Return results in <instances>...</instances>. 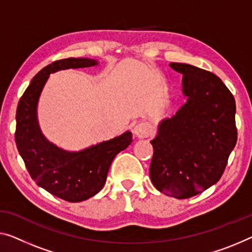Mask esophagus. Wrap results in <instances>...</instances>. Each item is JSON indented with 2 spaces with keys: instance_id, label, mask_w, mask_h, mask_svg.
I'll list each match as a JSON object with an SVG mask.
<instances>
[{
  "instance_id": "esophagus-1",
  "label": "esophagus",
  "mask_w": 252,
  "mask_h": 252,
  "mask_svg": "<svg viewBox=\"0 0 252 252\" xmlns=\"http://www.w3.org/2000/svg\"><path fill=\"white\" fill-rule=\"evenodd\" d=\"M150 132H152V130H150L149 126L146 125V123H139V125H137L136 126L133 127L134 136L138 137V138L148 137Z\"/></svg>"
}]
</instances>
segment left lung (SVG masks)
Instances as JSON below:
<instances>
[{
  "label": "left lung",
  "instance_id": "8db88e82",
  "mask_svg": "<svg viewBox=\"0 0 252 252\" xmlns=\"http://www.w3.org/2000/svg\"><path fill=\"white\" fill-rule=\"evenodd\" d=\"M182 73L186 104L158 126L150 141L149 174L154 187L170 197L196 196L219 181L235 147V100L223 81L209 71L171 63Z\"/></svg>",
  "mask_w": 252,
  "mask_h": 252
}]
</instances>
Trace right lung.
Listing matches in <instances>:
<instances>
[{
  "mask_svg": "<svg viewBox=\"0 0 252 252\" xmlns=\"http://www.w3.org/2000/svg\"><path fill=\"white\" fill-rule=\"evenodd\" d=\"M98 64L96 60L69 58L39 71L19 100L16 114V144L32 179L48 192L70 202L87 200L106 182L114 157L132 142V133L99 142L79 152H67L44 137L37 120V104L51 73Z\"/></svg>",
  "mask_w": 252,
  "mask_h": 252,
  "instance_id": "obj_1",
  "label": "right lung"
}]
</instances>
